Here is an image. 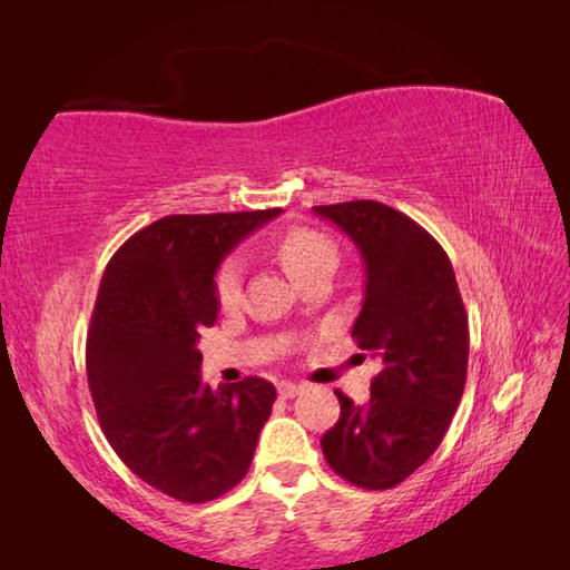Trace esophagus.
Listing matches in <instances>:
<instances>
[{
	"mask_svg": "<svg viewBox=\"0 0 570 570\" xmlns=\"http://www.w3.org/2000/svg\"><path fill=\"white\" fill-rule=\"evenodd\" d=\"M302 390H304L302 384H296V382H282V384H278V394H282L284 400H288V397H296V394L302 392Z\"/></svg>",
	"mask_w": 570,
	"mask_h": 570,
	"instance_id": "1",
	"label": "esophagus"
}]
</instances>
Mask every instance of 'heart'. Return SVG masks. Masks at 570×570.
Wrapping results in <instances>:
<instances>
[{
  "mask_svg": "<svg viewBox=\"0 0 570 570\" xmlns=\"http://www.w3.org/2000/svg\"><path fill=\"white\" fill-rule=\"evenodd\" d=\"M274 256L284 266V272L302 286L308 278L332 276L340 264V248L330 236L312 228L284 230L274 240ZM216 298L220 306H234L240 294V266L234 258L220 264L216 272Z\"/></svg>",
  "mask_w": 570,
  "mask_h": 570,
  "instance_id": "obj_1",
  "label": "heart"
}]
</instances>
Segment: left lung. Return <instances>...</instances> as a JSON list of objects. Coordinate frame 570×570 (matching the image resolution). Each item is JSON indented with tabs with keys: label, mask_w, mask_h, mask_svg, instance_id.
<instances>
[{
	"label": "left lung",
	"mask_w": 570,
	"mask_h": 570,
	"mask_svg": "<svg viewBox=\"0 0 570 570\" xmlns=\"http://www.w3.org/2000/svg\"><path fill=\"white\" fill-rule=\"evenodd\" d=\"M364 258V302L352 326L377 356L370 400L336 390L342 414L322 450L356 488L390 490L440 448L468 377V314L445 250L420 224L377 200L314 206Z\"/></svg>",
	"instance_id": "1"
}]
</instances>
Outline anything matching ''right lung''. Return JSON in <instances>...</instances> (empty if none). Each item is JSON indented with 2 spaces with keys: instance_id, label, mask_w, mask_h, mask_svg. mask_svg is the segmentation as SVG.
Instances as JSON below:
<instances>
[{
  "instance_id": "obj_1",
  "label": "right lung",
  "mask_w": 570,
  "mask_h": 570,
  "mask_svg": "<svg viewBox=\"0 0 570 570\" xmlns=\"http://www.w3.org/2000/svg\"><path fill=\"white\" fill-rule=\"evenodd\" d=\"M278 214L166 216L125 240L102 274L85 350L100 428L135 475L180 503L236 488L272 414V382L218 392L200 382L196 344L218 316L224 256Z\"/></svg>"
}]
</instances>
